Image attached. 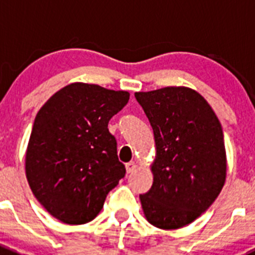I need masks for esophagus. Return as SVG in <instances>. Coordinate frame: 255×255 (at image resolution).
Returning <instances> with one entry per match:
<instances>
[{"instance_id":"1","label":"esophagus","mask_w":255,"mask_h":255,"mask_svg":"<svg viewBox=\"0 0 255 255\" xmlns=\"http://www.w3.org/2000/svg\"><path fill=\"white\" fill-rule=\"evenodd\" d=\"M135 169H137V164L134 161H129V163L126 164V170H127L128 174L135 171Z\"/></svg>"}]
</instances>
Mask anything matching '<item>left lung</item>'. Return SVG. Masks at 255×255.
<instances>
[{
	"mask_svg": "<svg viewBox=\"0 0 255 255\" xmlns=\"http://www.w3.org/2000/svg\"><path fill=\"white\" fill-rule=\"evenodd\" d=\"M153 128V185L139 195L146 221L161 230L194 222L220 195L227 159L221 123L199 92L169 86L135 92Z\"/></svg>",
	"mask_w": 255,
	"mask_h": 255,
	"instance_id": "1",
	"label": "left lung"
}]
</instances>
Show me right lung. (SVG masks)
<instances>
[{
  "instance_id": "right-lung-1",
  "label": "right lung",
  "mask_w": 255,
  "mask_h": 255,
  "mask_svg": "<svg viewBox=\"0 0 255 255\" xmlns=\"http://www.w3.org/2000/svg\"><path fill=\"white\" fill-rule=\"evenodd\" d=\"M128 100L127 91L74 82L37 113L25 151V176L35 199L63 223L94 220L126 175L109 122Z\"/></svg>"
}]
</instances>
